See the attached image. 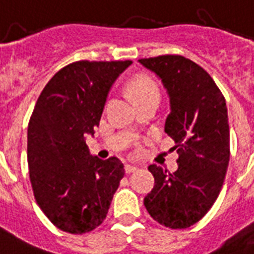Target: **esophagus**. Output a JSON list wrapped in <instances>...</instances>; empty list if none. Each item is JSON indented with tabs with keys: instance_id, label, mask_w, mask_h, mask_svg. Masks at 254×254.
Instances as JSON below:
<instances>
[{
	"instance_id": "obj_1",
	"label": "esophagus",
	"mask_w": 254,
	"mask_h": 254,
	"mask_svg": "<svg viewBox=\"0 0 254 254\" xmlns=\"http://www.w3.org/2000/svg\"><path fill=\"white\" fill-rule=\"evenodd\" d=\"M137 170H138V167H137V165H133V164L125 165V172H127V174H132V172H134V171Z\"/></svg>"
}]
</instances>
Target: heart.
Masks as SVG:
<instances>
[{
    "mask_svg": "<svg viewBox=\"0 0 254 254\" xmlns=\"http://www.w3.org/2000/svg\"><path fill=\"white\" fill-rule=\"evenodd\" d=\"M130 90L134 94L137 101L144 98H149V97H156L160 98V91L156 84L155 80H152L148 76H137L132 80L130 83Z\"/></svg>",
    "mask_w": 254,
    "mask_h": 254,
    "instance_id": "heart-1",
    "label": "heart"
}]
</instances>
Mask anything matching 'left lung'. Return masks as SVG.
<instances>
[{"label": "left lung", "mask_w": 254, "mask_h": 254, "mask_svg": "<svg viewBox=\"0 0 254 254\" xmlns=\"http://www.w3.org/2000/svg\"><path fill=\"white\" fill-rule=\"evenodd\" d=\"M161 79L170 95L165 133L178 148V170L148 167L155 186L144 198L148 213L170 229L200 221L217 200L230 157L225 97L200 65L180 55L138 60Z\"/></svg>", "instance_id": "1"}]
</instances>
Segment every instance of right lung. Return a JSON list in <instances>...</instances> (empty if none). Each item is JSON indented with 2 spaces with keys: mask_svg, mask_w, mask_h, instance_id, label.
I'll return each instance as SVG.
<instances>
[{
  "mask_svg": "<svg viewBox=\"0 0 254 254\" xmlns=\"http://www.w3.org/2000/svg\"><path fill=\"white\" fill-rule=\"evenodd\" d=\"M130 60H79L56 72L37 98L28 124V165L39 207L58 229L83 234L103 222L124 178L117 157L91 156L109 90Z\"/></svg>",
  "mask_w": 254,
  "mask_h": 254,
  "instance_id": "1",
  "label": "right lung"
}]
</instances>
